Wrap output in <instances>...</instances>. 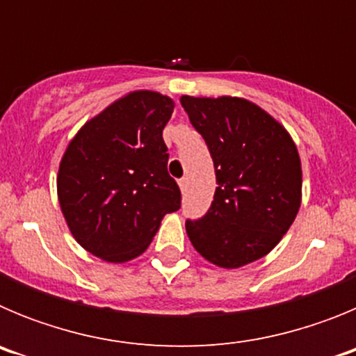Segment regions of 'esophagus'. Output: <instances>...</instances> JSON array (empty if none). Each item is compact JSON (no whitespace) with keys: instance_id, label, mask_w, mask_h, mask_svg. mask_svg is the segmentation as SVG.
<instances>
[{"instance_id":"1","label":"esophagus","mask_w":356,"mask_h":356,"mask_svg":"<svg viewBox=\"0 0 356 356\" xmlns=\"http://www.w3.org/2000/svg\"><path fill=\"white\" fill-rule=\"evenodd\" d=\"M178 185H180L181 193H185V191H187V185H188L187 178H180V180H178Z\"/></svg>"}]
</instances>
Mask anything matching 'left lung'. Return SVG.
<instances>
[{
  "mask_svg": "<svg viewBox=\"0 0 356 356\" xmlns=\"http://www.w3.org/2000/svg\"><path fill=\"white\" fill-rule=\"evenodd\" d=\"M181 106L209 146L216 194L185 228L194 250L225 269L266 257L301 205L298 147L275 118L242 97L181 96Z\"/></svg>",
  "mask_w": 356,
  "mask_h": 356,
  "instance_id": "1",
  "label": "left lung"
}]
</instances>
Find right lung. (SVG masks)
Returning <instances> with one entry per match:
<instances>
[{
    "label": "right lung",
    "instance_id": "obj_1",
    "mask_svg": "<svg viewBox=\"0 0 356 356\" xmlns=\"http://www.w3.org/2000/svg\"><path fill=\"white\" fill-rule=\"evenodd\" d=\"M172 108L171 97L135 90L69 143L56 176L58 201L72 237L97 259L122 264L139 257L163 216L180 209L162 139Z\"/></svg>",
    "mask_w": 356,
    "mask_h": 356
}]
</instances>
